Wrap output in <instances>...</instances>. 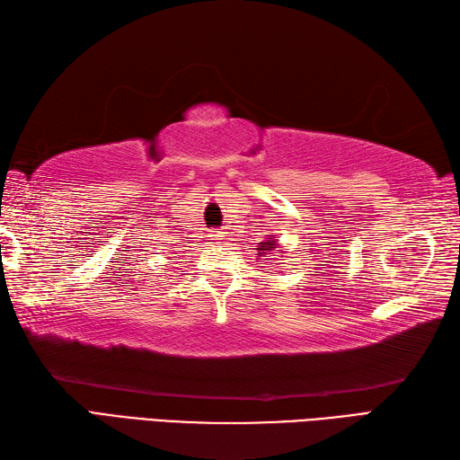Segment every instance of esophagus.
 Instances as JSON below:
<instances>
[{"mask_svg":"<svg viewBox=\"0 0 460 460\" xmlns=\"http://www.w3.org/2000/svg\"><path fill=\"white\" fill-rule=\"evenodd\" d=\"M215 237H217V239H221V237H223V233H217V235H215Z\"/></svg>","mask_w":460,"mask_h":460,"instance_id":"esophagus-1","label":"esophagus"}]
</instances>
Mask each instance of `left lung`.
I'll return each instance as SVG.
<instances>
[{
  "instance_id": "obj_1",
  "label": "left lung",
  "mask_w": 460,
  "mask_h": 460,
  "mask_svg": "<svg viewBox=\"0 0 460 460\" xmlns=\"http://www.w3.org/2000/svg\"><path fill=\"white\" fill-rule=\"evenodd\" d=\"M279 241H280V239H279L277 235H265V241L259 243L257 255H259V257H270L275 251L285 252V251H280V243H279ZM265 261H269V259H265ZM275 265H277V262H275Z\"/></svg>"
}]
</instances>
